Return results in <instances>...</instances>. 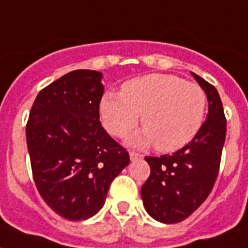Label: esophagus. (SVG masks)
<instances>
[{
  "label": "esophagus",
  "instance_id": "obj_1",
  "mask_svg": "<svg viewBox=\"0 0 248 248\" xmlns=\"http://www.w3.org/2000/svg\"><path fill=\"white\" fill-rule=\"evenodd\" d=\"M143 158V155H139V153H136V152H130V159L131 161H138V159Z\"/></svg>",
  "mask_w": 248,
  "mask_h": 248
}]
</instances>
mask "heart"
Returning <instances> with one entry per match:
<instances>
[{
    "label": "heart",
    "instance_id": "heart-1",
    "mask_svg": "<svg viewBox=\"0 0 248 248\" xmlns=\"http://www.w3.org/2000/svg\"><path fill=\"white\" fill-rule=\"evenodd\" d=\"M207 96L200 85L171 75H147L124 83L121 93L101 97L100 118L107 131L117 138L127 136L139 124L144 131L131 144H155L163 153L175 152L192 141L202 127Z\"/></svg>",
    "mask_w": 248,
    "mask_h": 248
}]
</instances>
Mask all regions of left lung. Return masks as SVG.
Masks as SVG:
<instances>
[{
    "label": "left lung",
    "mask_w": 248,
    "mask_h": 248,
    "mask_svg": "<svg viewBox=\"0 0 248 248\" xmlns=\"http://www.w3.org/2000/svg\"><path fill=\"white\" fill-rule=\"evenodd\" d=\"M192 75L207 96V120L190 143L171 155L145 157L151 175L140 190L144 207L153 219L165 224L185 220L211 193L227 135L217 90L196 73Z\"/></svg>",
    "instance_id": "obj_1"
}]
</instances>
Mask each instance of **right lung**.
Instances as JSON below:
<instances>
[{
    "label": "right lung",
    "mask_w": 248,
    "mask_h": 248,
    "mask_svg": "<svg viewBox=\"0 0 248 248\" xmlns=\"http://www.w3.org/2000/svg\"><path fill=\"white\" fill-rule=\"evenodd\" d=\"M101 77L78 69L46 86L25 127L37 190L48 207L72 221L95 215L110 183L130 163L128 152L99 121Z\"/></svg>",
    "instance_id": "1"
}]
</instances>
